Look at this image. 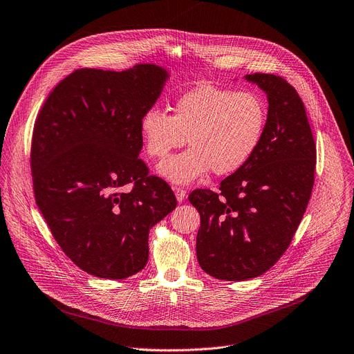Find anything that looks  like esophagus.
<instances>
[{
	"label": "esophagus",
	"mask_w": 354,
	"mask_h": 354,
	"mask_svg": "<svg viewBox=\"0 0 354 354\" xmlns=\"http://www.w3.org/2000/svg\"><path fill=\"white\" fill-rule=\"evenodd\" d=\"M175 196H176V200L180 201V203H182V201H185L187 193H186V190L182 189V187H175Z\"/></svg>",
	"instance_id": "obj_1"
}]
</instances>
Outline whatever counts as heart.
<instances>
[{"label": "heart", "instance_id": "1", "mask_svg": "<svg viewBox=\"0 0 354 354\" xmlns=\"http://www.w3.org/2000/svg\"><path fill=\"white\" fill-rule=\"evenodd\" d=\"M268 124L263 100L252 92L200 85L178 96L172 116L151 108L141 116L140 133L151 158H165L186 142L190 148L158 165V174L187 185L210 169L217 176L245 167L258 151Z\"/></svg>", "mask_w": 354, "mask_h": 354}]
</instances>
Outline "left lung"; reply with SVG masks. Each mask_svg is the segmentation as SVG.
<instances>
[{
  "label": "left lung",
  "instance_id": "1",
  "mask_svg": "<svg viewBox=\"0 0 354 354\" xmlns=\"http://www.w3.org/2000/svg\"><path fill=\"white\" fill-rule=\"evenodd\" d=\"M269 102L262 142L220 190L196 189L200 213L196 254L218 280L242 281L268 272L288 248L314 186L317 147L299 95L274 74H248Z\"/></svg>",
  "mask_w": 354,
  "mask_h": 354
}]
</instances>
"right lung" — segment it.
<instances>
[{"instance_id":"obj_1","label":"right lung","mask_w":354,"mask_h":354,"mask_svg":"<svg viewBox=\"0 0 354 354\" xmlns=\"http://www.w3.org/2000/svg\"><path fill=\"white\" fill-rule=\"evenodd\" d=\"M169 74L156 64L75 70L36 119L30 168L36 205L64 254L100 279H126L148 261V232L176 207L138 158L140 120ZM132 183V190L122 187Z\"/></svg>"}]
</instances>
